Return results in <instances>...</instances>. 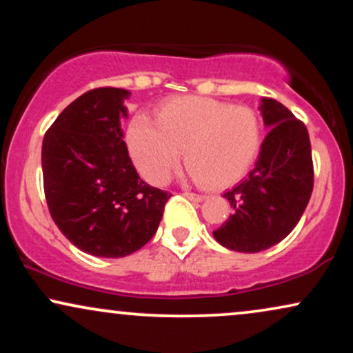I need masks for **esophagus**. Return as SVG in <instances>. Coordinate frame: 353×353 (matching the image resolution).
I'll return each mask as SVG.
<instances>
[{
  "instance_id": "34e87169",
  "label": "esophagus",
  "mask_w": 353,
  "mask_h": 353,
  "mask_svg": "<svg viewBox=\"0 0 353 353\" xmlns=\"http://www.w3.org/2000/svg\"><path fill=\"white\" fill-rule=\"evenodd\" d=\"M185 197H189V199L192 201H204L205 196L204 194H196V192H184Z\"/></svg>"
}]
</instances>
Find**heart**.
I'll return each mask as SVG.
<instances>
[{
	"instance_id": "obj_1",
	"label": "heart",
	"mask_w": 353,
	"mask_h": 353,
	"mask_svg": "<svg viewBox=\"0 0 353 353\" xmlns=\"http://www.w3.org/2000/svg\"><path fill=\"white\" fill-rule=\"evenodd\" d=\"M154 121L129 123L128 145L144 179L165 184L177 168L181 149L188 176L209 188H225L249 172L262 145L264 125L245 104L202 96H176L154 111Z\"/></svg>"
}]
</instances>
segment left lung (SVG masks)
Wrapping results in <instances>:
<instances>
[{"label":"left lung","instance_id":"left-lung-1","mask_svg":"<svg viewBox=\"0 0 353 353\" xmlns=\"http://www.w3.org/2000/svg\"><path fill=\"white\" fill-rule=\"evenodd\" d=\"M270 131L255 168L224 197L234 212L214 237L236 252H261L283 241L301 221L314 189V163L305 124L279 101L264 98Z\"/></svg>","mask_w":353,"mask_h":353}]
</instances>
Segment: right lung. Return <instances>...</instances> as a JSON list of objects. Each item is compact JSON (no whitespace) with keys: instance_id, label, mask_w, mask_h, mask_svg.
<instances>
[{"instance_id":"add662e5","label":"right lung","mask_w":353,"mask_h":353,"mask_svg":"<svg viewBox=\"0 0 353 353\" xmlns=\"http://www.w3.org/2000/svg\"><path fill=\"white\" fill-rule=\"evenodd\" d=\"M119 88H96L64 109L43 139L48 209L70 242L96 257H125L151 241L172 196L145 184L123 141Z\"/></svg>"}]
</instances>
